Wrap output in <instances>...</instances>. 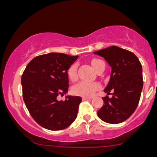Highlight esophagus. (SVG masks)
<instances>
[{
	"mask_svg": "<svg viewBox=\"0 0 157 157\" xmlns=\"http://www.w3.org/2000/svg\"><path fill=\"white\" fill-rule=\"evenodd\" d=\"M92 99L91 97H83V100L86 101V100H90Z\"/></svg>",
	"mask_w": 157,
	"mask_h": 157,
	"instance_id": "34e87169",
	"label": "esophagus"
}]
</instances>
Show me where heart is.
<instances>
[{
  "label": "heart",
  "mask_w": 157,
  "mask_h": 157,
  "mask_svg": "<svg viewBox=\"0 0 157 157\" xmlns=\"http://www.w3.org/2000/svg\"><path fill=\"white\" fill-rule=\"evenodd\" d=\"M101 60L95 59L91 61V65L93 68L96 70L98 64ZM77 64H73L68 70V77L70 80L75 81L77 79ZM100 88V84L96 82L80 81L72 88V92L75 95L83 97H90Z\"/></svg>",
  "instance_id": "heart-1"
}]
</instances>
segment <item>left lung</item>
Segmentation results:
<instances>
[{
  "instance_id": "1",
  "label": "left lung",
  "mask_w": 157,
  "mask_h": 157,
  "mask_svg": "<svg viewBox=\"0 0 157 157\" xmlns=\"http://www.w3.org/2000/svg\"><path fill=\"white\" fill-rule=\"evenodd\" d=\"M104 57L112 67L111 77L104 91V105L98 112L105 122L118 124L128 119L136 111L143 87V68L134 53L118 46H110L94 52Z\"/></svg>"
}]
</instances>
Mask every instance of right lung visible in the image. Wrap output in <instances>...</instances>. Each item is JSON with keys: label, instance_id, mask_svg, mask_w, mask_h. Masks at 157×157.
Listing matches in <instances>:
<instances>
[{"label": "right lung", "instance_id": "add662e5", "mask_svg": "<svg viewBox=\"0 0 157 157\" xmlns=\"http://www.w3.org/2000/svg\"><path fill=\"white\" fill-rule=\"evenodd\" d=\"M78 56L51 52L35 57L21 76L23 99L33 119L43 128L62 130L75 121L80 97L59 95L68 92V71Z\"/></svg>", "mask_w": 157, "mask_h": 157}]
</instances>
